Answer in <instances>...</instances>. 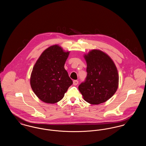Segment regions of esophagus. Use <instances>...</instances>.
<instances>
[{
  "label": "esophagus",
  "mask_w": 146,
  "mask_h": 146,
  "mask_svg": "<svg viewBox=\"0 0 146 146\" xmlns=\"http://www.w3.org/2000/svg\"><path fill=\"white\" fill-rule=\"evenodd\" d=\"M78 80H74L73 81V85H78Z\"/></svg>",
  "instance_id": "esophagus-1"
}]
</instances>
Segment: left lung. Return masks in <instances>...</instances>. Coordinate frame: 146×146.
Here are the masks:
<instances>
[{"instance_id": "left-lung-1", "label": "left lung", "mask_w": 146, "mask_h": 146, "mask_svg": "<svg viewBox=\"0 0 146 146\" xmlns=\"http://www.w3.org/2000/svg\"><path fill=\"white\" fill-rule=\"evenodd\" d=\"M87 63V76L78 89L87 102L98 104L107 101L118 87V70L111 58L98 50L84 56Z\"/></svg>"}]
</instances>
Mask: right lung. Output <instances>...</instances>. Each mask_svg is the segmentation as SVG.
I'll use <instances>...</instances> for the list:
<instances>
[{
  "label": "right lung",
  "instance_id": "add662e5",
  "mask_svg": "<svg viewBox=\"0 0 146 146\" xmlns=\"http://www.w3.org/2000/svg\"><path fill=\"white\" fill-rule=\"evenodd\" d=\"M69 54L55 45L46 49L35 63L30 83L35 94L42 101L47 104L60 101L72 85L64 68Z\"/></svg>",
  "mask_w": 146,
  "mask_h": 146
}]
</instances>
